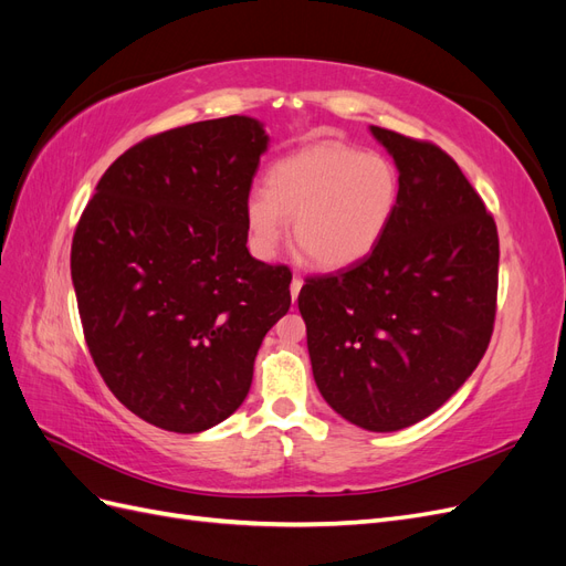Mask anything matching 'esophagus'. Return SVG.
<instances>
[{
	"label": "esophagus",
	"instance_id": "1",
	"mask_svg": "<svg viewBox=\"0 0 566 566\" xmlns=\"http://www.w3.org/2000/svg\"><path fill=\"white\" fill-rule=\"evenodd\" d=\"M300 290H302V279H300V276H295V279H293V283H290V297H293V302L297 300Z\"/></svg>",
	"mask_w": 566,
	"mask_h": 566
}]
</instances>
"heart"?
Listing matches in <instances>:
<instances>
[{
    "label": "heart",
    "instance_id": "1",
    "mask_svg": "<svg viewBox=\"0 0 566 566\" xmlns=\"http://www.w3.org/2000/svg\"><path fill=\"white\" fill-rule=\"evenodd\" d=\"M399 198L397 167L380 153L339 142L306 146L269 167L264 191L248 193V243L271 260L293 219L297 248L318 269H345L380 245Z\"/></svg>",
    "mask_w": 566,
    "mask_h": 566
}]
</instances>
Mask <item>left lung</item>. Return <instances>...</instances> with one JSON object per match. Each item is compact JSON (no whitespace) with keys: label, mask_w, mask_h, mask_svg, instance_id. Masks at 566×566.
I'll use <instances>...</instances> for the list:
<instances>
[{"label":"left lung","mask_w":566,"mask_h":566,"mask_svg":"<svg viewBox=\"0 0 566 566\" xmlns=\"http://www.w3.org/2000/svg\"><path fill=\"white\" fill-rule=\"evenodd\" d=\"M370 132L399 169L397 214L366 260L306 279L297 304L323 399L364 430L397 432L447 403L482 361L501 250L447 150Z\"/></svg>","instance_id":"obj_1"}]
</instances>
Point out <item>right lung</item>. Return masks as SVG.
Instances as JSON below:
<instances>
[{
	"mask_svg": "<svg viewBox=\"0 0 566 566\" xmlns=\"http://www.w3.org/2000/svg\"><path fill=\"white\" fill-rule=\"evenodd\" d=\"M269 136L229 115L125 150L73 235L71 273L101 378L134 416L196 434L248 397L293 273L248 252L245 198Z\"/></svg>",
	"mask_w": 566,
	"mask_h": 566,
	"instance_id": "1",
	"label": "right lung"
}]
</instances>
